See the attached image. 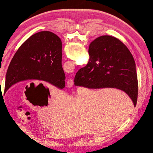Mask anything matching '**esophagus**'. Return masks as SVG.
<instances>
[{"label": "esophagus", "instance_id": "34e87169", "mask_svg": "<svg viewBox=\"0 0 153 153\" xmlns=\"http://www.w3.org/2000/svg\"><path fill=\"white\" fill-rule=\"evenodd\" d=\"M73 84H74V82H73V79H69L68 81H67V86L68 87H72L73 86Z\"/></svg>", "mask_w": 153, "mask_h": 153}]
</instances>
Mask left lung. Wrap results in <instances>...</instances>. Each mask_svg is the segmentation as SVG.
I'll return each mask as SVG.
<instances>
[{"instance_id":"left-lung-1","label":"left lung","mask_w":153,"mask_h":153,"mask_svg":"<svg viewBox=\"0 0 153 153\" xmlns=\"http://www.w3.org/2000/svg\"><path fill=\"white\" fill-rule=\"evenodd\" d=\"M65 78L61 39L53 32H39L27 39L14 55L7 70L4 93L16 83L32 79L62 89Z\"/></svg>"}]
</instances>
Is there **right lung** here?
<instances>
[{
    "label": "right lung",
    "instance_id": "obj_1",
    "mask_svg": "<svg viewBox=\"0 0 153 153\" xmlns=\"http://www.w3.org/2000/svg\"><path fill=\"white\" fill-rule=\"evenodd\" d=\"M89 60L76 73L75 85L90 89L112 87L124 91L136 106L138 80L135 60L126 46L110 36L94 39L89 48Z\"/></svg>",
    "mask_w": 153,
    "mask_h": 153
}]
</instances>
